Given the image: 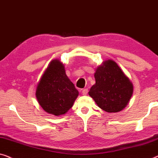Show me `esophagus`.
Listing matches in <instances>:
<instances>
[{
	"label": "esophagus",
	"mask_w": 158,
	"mask_h": 158,
	"mask_svg": "<svg viewBox=\"0 0 158 158\" xmlns=\"http://www.w3.org/2000/svg\"><path fill=\"white\" fill-rule=\"evenodd\" d=\"M88 93V89H82L81 91V94L82 95H86Z\"/></svg>",
	"instance_id": "esophagus-1"
}]
</instances>
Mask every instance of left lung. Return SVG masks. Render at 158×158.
Wrapping results in <instances>:
<instances>
[{
  "instance_id": "obj_1",
  "label": "left lung",
  "mask_w": 158,
  "mask_h": 158,
  "mask_svg": "<svg viewBox=\"0 0 158 158\" xmlns=\"http://www.w3.org/2000/svg\"><path fill=\"white\" fill-rule=\"evenodd\" d=\"M96 83L89 92L99 108L106 112H120L127 105L133 94L130 79L112 59L106 60L94 73Z\"/></svg>"
}]
</instances>
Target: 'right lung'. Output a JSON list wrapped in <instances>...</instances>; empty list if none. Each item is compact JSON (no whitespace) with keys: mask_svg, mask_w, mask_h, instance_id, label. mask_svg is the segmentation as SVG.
Instances as JSON below:
<instances>
[{"mask_svg":"<svg viewBox=\"0 0 158 158\" xmlns=\"http://www.w3.org/2000/svg\"><path fill=\"white\" fill-rule=\"evenodd\" d=\"M78 95L62 62L52 60L36 86L35 97L40 106L48 114L60 116L72 107Z\"/></svg>","mask_w":158,"mask_h":158,"instance_id":"right-lung-1","label":"right lung"}]
</instances>
